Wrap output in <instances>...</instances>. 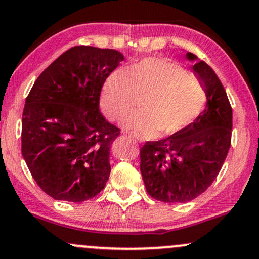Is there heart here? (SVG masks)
<instances>
[{
  "label": "heart",
  "instance_id": "heart-1",
  "mask_svg": "<svg viewBox=\"0 0 259 259\" xmlns=\"http://www.w3.org/2000/svg\"><path fill=\"white\" fill-rule=\"evenodd\" d=\"M144 99L143 110L131 112L121 126L141 137H172L200 116L207 93L198 78L185 68L162 58H145L126 70L116 69L105 79L100 108L110 120H116Z\"/></svg>",
  "mask_w": 259,
  "mask_h": 259
}]
</instances>
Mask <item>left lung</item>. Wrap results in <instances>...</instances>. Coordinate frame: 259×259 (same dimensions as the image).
<instances>
[{
    "label": "left lung",
    "instance_id": "1",
    "mask_svg": "<svg viewBox=\"0 0 259 259\" xmlns=\"http://www.w3.org/2000/svg\"><path fill=\"white\" fill-rule=\"evenodd\" d=\"M192 72L207 93L206 108L180 134L148 141L140 149V171L148 194L162 202H189L211 186L231 146L232 108L208 64L187 52Z\"/></svg>",
    "mask_w": 259,
    "mask_h": 259
}]
</instances>
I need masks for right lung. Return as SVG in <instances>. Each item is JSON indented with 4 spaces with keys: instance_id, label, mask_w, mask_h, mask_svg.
<instances>
[{
    "instance_id": "right-lung-1",
    "label": "right lung",
    "mask_w": 259,
    "mask_h": 259,
    "mask_svg": "<svg viewBox=\"0 0 259 259\" xmlns=\"http://www.w3.org/2000/svg\"><path fill=\"white\" fill-rule=\"evenodd\" d=\"M124 56L77 46L37 78L22 116V155L54 200L83 202L104 189L110 145L120 130L99 110L103 84Z\"/></svg>"
}]
</instances>
